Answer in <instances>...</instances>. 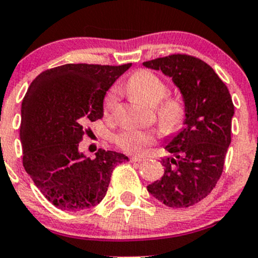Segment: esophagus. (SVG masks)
Wrapping results in <instances>:
<instances>
[{
	"label": "esophagus",
	"mask_w": 258,
	"mask_h": 258,
	"mask_svg": "<svg viewBox=\"0 0 258 258\" xmlns=\"http://www.w3.org/2000/svg\"><path fill=\"white\" fill-rule=\"evenodd\" d=\"M130 160H131L132 162H141V161H143L144 158H143V156H136L135 155V156H132V158Z\"/></svg>",
	"instance_id": "esophagus-1"
}]
</instances>
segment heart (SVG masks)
Masks as SVG:
<instances>
[{
	"instance_id": "obj_1",
	"label": "heart",
	"mask_w": 258,
	"mask_h": 258,
	"mask_svg": "<svg viewBox=\"0 0 258 258\" xmlns=\"http://www.w3.org/2000/svg\"><path fill=\"white\" fill-rule=\"evenodd\" d=\"M126 88L132 98L152 106L159 104L167 93L166 84L156 74L146 69L138 70L133 74L127 82ZM116 105L117 92L112 90L105 97L103 104V112L106 117H111L114 115ZM184 116V106L176 99L164 100L158 109L160 126L168 133L178 131L183 125ZM115 142L125 152L138 153L153 143L154 135L141 130H125L115 137Z\"/></svg>"
}]
</instances>
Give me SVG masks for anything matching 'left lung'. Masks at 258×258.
I'll list each match as a JSON object with an SVG mask.
<instances>
[{
	"mask_svg": "<svg viewBox=\"0 0 258 258\" xmlns=\"http://www.w3.org/2000/svg\"><path fill=\"white\" fill-rule=\"evenodd\" d=\"M143 65L172 78L185 110L184 127L166 141L171 156L160 160L165 172L147 186L148 191L168 207L193 206L211 193L223 172L232 133V97L215 70L199 58L172 54Z\"/></svg>",
	"mask_w": 258,
	"mask_h": 258,
	"instance_id": "1",
	"label": "left lung"
}]
</instances>
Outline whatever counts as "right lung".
Instances as JSON below:
<instances>
[{
    "label": "right lung",
    "instance_id": "add662e5",
    "mask_svg": "<svg viewBox=\"0 0 258 258\" xmlns=\"http://www.w3.org/2000/svg\"><path fill=\"white\" fill-rule=\"evenodd\" d=\"M131 64H65L41 73L22 103L23 165L49 203L67 211L98 205L126 155L98 149L91 160L79 143L87 122L103 117L106 91Z\"/></svg>",
    "mask_w": 258,
    "mask_h": 258
}]
</instances>
